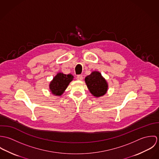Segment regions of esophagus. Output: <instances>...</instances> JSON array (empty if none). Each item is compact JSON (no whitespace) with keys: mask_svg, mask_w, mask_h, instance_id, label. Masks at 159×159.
Returning <instances> with one entry per match:
<instances>
[{"mask_svg":"<svg viewBox=\"0 0 159 159\" xmlns=\"http://www.w3.org/2000/svg\"><path fill=\"white\" fill-rule=\"evenodd\" d=\"M76 79L78 80H83V75H77V76H76Z\"/></svg>","mask_w":159,"mask_h":159,"instance_id":"obj_1","label":"esophagus"}]
</instances>
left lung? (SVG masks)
Wrapping results in <instances>:
<instances>
[{"mask_svg": "<svg viewBox=\"0 0 159 159\" xmlns=\"http://www.w3.org/2000/svg\"><path fill=\"white\" fill-rule=\"evenodd\" d=\"M85 82L91 93L95 97L105 95L108 89V84L98 71H93L85 78Z\"/></svg>", "mask_w": 159, "mask_h": 159, "instance_id": "left-lung-1", "label": "left lung"}]
</instances>
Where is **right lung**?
<instances>
[{"mask_svg": "<svg viewBox=\"0 0 159 159\" xmlns=\"http://www.w3.org/2000/svg\"><path fill=\"white\" fill-rule=\"evenodd\" d=\"M73 76L71 75L58 73L49 84V89L55 95H61L72 81Z\"/></svg>", "mask_w": 159, "mask_h": 159, "instance_id": "add662e5", "label": "right lung"}]
</instances>
